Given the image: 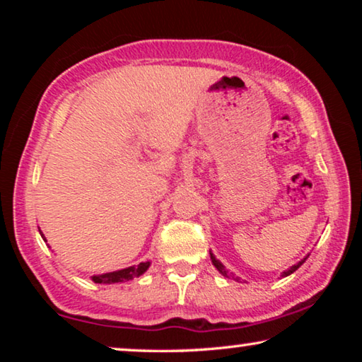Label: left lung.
Instances as JSON below:
<instances>
[{"label":"left lung","instance_id":"left-lung-1","mask_svg":"<svg viewBox=\"0 0 362 362\" xmlns=\"http://www.w3.org/2000/svg\"><path fill=\"white\" fill-rule=\"evenodd\" d=\"M306 259H308V255H306L303 260H300V262L297 263V265H293V267H291L289 269H286V272H283V274H281V276H289V274H292L293 272H296V269H298L300 267H302V263H303ZM211 260H212V265L216 267V268L218 269V272L223 274V276H226V278H233L235 281L240 279L238 276H235V274H233V273H228V269H226V268L222 265V263H220V262L216 259V255H214L212 252H211Z\"/></svg>","mask_w":362,"mask_h":362}]
</instances>
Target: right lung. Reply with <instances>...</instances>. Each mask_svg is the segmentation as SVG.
<instances>
[{
	"instance_id": "right-lung-1",
	"label": "right lung",
	"mask_w": 362,
	"mask_h": 362,
	"mask_svg": "<svg viewBox=\"0 0 362 362\" xmlns=\"http://www.w3.org/2000/svg\"><path fill=\"white\" fill-rule=\"evenodd\" d=\"M41 238L46 241V238L42 236V233H41ZM148 267H150V262H142V263H139L137 267H127V268L118 269V272L103 273V274H94L93 281H94V283H99V284L126 283V281H131L134 278L140 276V274H144L146 269H148Z\"/></svg>"
}]
</instances>
